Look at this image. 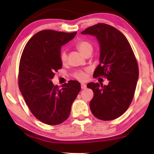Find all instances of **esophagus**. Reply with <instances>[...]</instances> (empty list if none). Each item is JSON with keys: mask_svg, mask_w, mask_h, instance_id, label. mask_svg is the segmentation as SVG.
Returning a JSON list of instances; mask_svg holds the SVG:
<instances>
[{"mask_svg": "<svg viewBox=\"0 0 154 154\" xmlns=\"http://www.w3.org/2000/svg\"><path fill=\"white\" fill-rule=\"evenodd\" d=\"M81 88L82 89H85L86 88V85L85 84H84V83H81Z\"/></svg>", "mask_w": 154, "mask_h": 154, "instance_id": "esophagus-1", "label": "esophagus"}]
</instances>
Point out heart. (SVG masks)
Masks as SVG:
<instances>
[{"instance_id": "heart-1", "label": "heart", "mask_w": 154, "mask_h": 154, "mask_svg": "<svg viewBox=\"0 0 154 154\" xmlns=\"http://www.w3.org/2000/svg\"><path fill=\"white\" fill-rule=\"evenodd\" d=\"M76 47L79 50V51L83 54H85L88 51L92 50V45L89 43V42L86 41H79L76 43ZM67 57H67V52L66 50H62L60 55V58L62 63H63V64L66 63L67 61ZM88 70L76 71L74 73H73V76H74V78H75L76 79L79 80V81H86L88 79Z\"/></svg>"}]
</instances>
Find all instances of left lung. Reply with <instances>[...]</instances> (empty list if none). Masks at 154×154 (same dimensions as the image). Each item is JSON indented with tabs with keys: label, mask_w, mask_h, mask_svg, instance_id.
<instances>
[{
	"label": "left lung",
	"mask_w": 154,
	"mask_h": 154,
	"mask_svg": "<svg viewBox=\"0 0 154 154\" xmlns=\"http://www.w3.org/2000/svg\"><path fill=\"white\" fill-rule=\"evenodd\" d=\"M81 33L94 35L100 43V64L93 76H104L109 81L107 85H87L94 92L90 110L102 121L117 119L128 109L136 89L139 69L134 52L125 35L110 25L100 23Z\"/></svg>",
	"instance_id": "left-lung-1"
}]
</instances>
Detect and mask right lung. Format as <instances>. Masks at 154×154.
<instances>
[{"label":"right lung","instance_id":"add662e5","mask_svg":"<svg viewBox=\"0 0 154 154\" xmlns=\"http://www.w3.org/2000/svg\"><path fill=\"white\" fill-rule=\"evenodd\" d=\"M77 32L43 30L31 38L23 50L19 67V88L33 115L50 125L63 123L81 91V84L69 81L62 88L51 80L62 67L61 48Z\"/></svg>","mask_w":154,"mask_h":154}]
</instances>
